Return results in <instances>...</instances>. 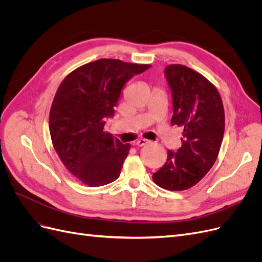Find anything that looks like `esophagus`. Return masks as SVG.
I'll use <instances>...</instances> for the list:
<instances>
[{"instance_id": "esophagus-1", "label": "esophagus", "mask_w": 262, "mask_h": 262, "mask_svg": "<svg viewBox=\"0 0 262 262\" xmlns=\"http://www.w3.org/2000/svg\"><path fill=\"white\" fill-rule=\"evenodd\" d=\"M148 143H149L148 140L140 139V140H138V141L136 142V145H138V146H144V145H146V144H148Z\"/></svg>"}]
</instances>
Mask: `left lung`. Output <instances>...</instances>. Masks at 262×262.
Here are the masks:
<instances>
[{
  "instance_id": "left-lung-1",
  "label": "left lung",
  "mask_w": 262,
  "mask_h": 262,
  "mask_svg": "<svg viewBox=\"0 0 262 262\" xmlns=\"http://www.w3.org/2000/svg\"><path fill=\"white\" fill-rule=\"evenodd\" d=\"M165 77L171 91V124L184 130L181 147L168 150L167 161L153 173V180L170 191L198 184L215 163L225 128L222 98L210 81L188 67L170 64Z\"/></svg>"
}]
</instances>
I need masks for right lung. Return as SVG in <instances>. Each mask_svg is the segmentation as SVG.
<instances>
[{"instance_id": "right-lung-1", "label": "right lung", "mask_w": 262, "mask_h": 262, "mask_svg": "<svg viewBox=\"0 0 262 262\" xmlns=\"http://www.w3.org/2000/svg\"><path fill=\"white\" fill-rule=\"evenodd\" d=\"M150 66L99 59L71 72L55 93L49 116L52 144L74 177L100 187L120 176L130 144L104 131L113 118L121 90Z\"/></svg>"}]
</instances>
